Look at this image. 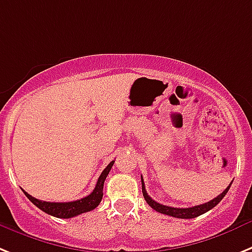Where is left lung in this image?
<instances>
[{
  "label": "left lung",
  "instance_id": "obj_1",
  "mask_svg": "<svg viewBox=\"0 0 252 252\" xmlns=\"http://www.w3.org/2000/svg\"><path fill=\"white\" fill-rule=\"evenodd\" d=\"M141 182H142V193H143V197H145L146 202L151 206L154 210H156L158 213H161V214H165L169 215V217H173V218H179V219H192V218H196L198 215H202L205 214L206 211L211 210V209L217 206L219 202L223 200V197L227 194L228 189L230 187V183L223 192H221L219 196H217L215 198H213L211 201L209 202H205V204L201 205H197V206H192V208H186V209H182V208H172V206H166V205H161L156 202L155 200H152L150 197L147 192H146V188H145V182H143V178H141Z\"/></svg>",
  "mask_w": 252,
  "mask_h": 252
}]
</instances>
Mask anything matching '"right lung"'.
<instances>
[{
  "label": "right lung",
  "mask_w": 252,
  "mask_h": 252,
  "mask_svg": "<svg viewBox=\"0 0 252 252\" xmlns=\"http://www.w3.org/2000/svg\"><path fill=\"white\" fill-rule=\"evenodd\" d=\"M115 160L110 162L106 168L103 169V172L101 173L100 178L97 181L96 187L92 192H91L88 196L86 197L77 200V201H70V202H48V201H41L38 198L33 197L29 193L24 191L25 196L31 200L33 204L37 206L38 209H41L42 211L47 213V214L52 215V217L56 218H63V219H69V218L77 217V215L83 214L87 211H91L96 209L98 206V204L102 200L103 194V183H105V179H106L107 174L113 168Z\"/></svg>",
  "instance_id": "1"
}]
</instances>
